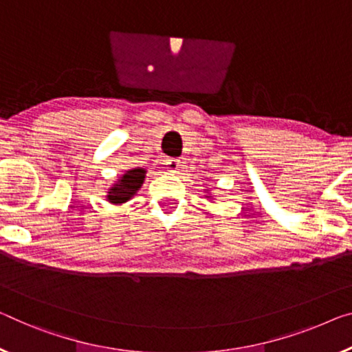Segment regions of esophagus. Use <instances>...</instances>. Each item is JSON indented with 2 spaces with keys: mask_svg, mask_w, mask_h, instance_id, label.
<instances>
[{
  "mask_svg": "<svg viewBox=\"0 0 352 352\" xmlns=\"http://www.w3.org/2000/svg\"><path fill=\"white\" fill-rule=\"evenodd\" d=\"M165 165L170 171H176L177 168H179V160H177V159H166Z\"/></svg>",
  "mask_w": 352,
  "mask_h": 352,
  "instance_id": "1",
  "label": "esophagus"
}]
</instances>
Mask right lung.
I'll return each mask as SVG.
<instances>
[{"mask_svg": "<svg viewBox=\"0 0 352 352\" xmlns=\"http://www.w3.org/2000/svg\"><path fill=\"white\" fill-rule=\"evenodd\" d=\"M144 179V170L142 168H135L127 171L126 175L121 177V181L116 184L115 187L108 192V199L111 203H124L127 201L132 195L142 187Z\"/></svg>", "mask_w": 352, "mask_h": 352, "instance_id": "right-lung-1", "label": "right lung"}]
</instances>
